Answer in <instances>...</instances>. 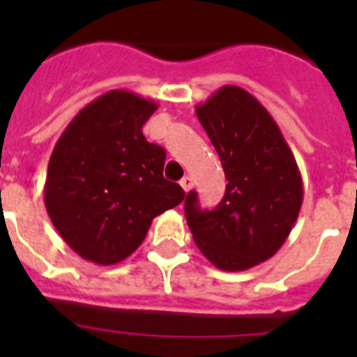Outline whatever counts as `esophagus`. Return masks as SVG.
<instances>
[{"mask_svg": "<svg viewBox=\"0 0 357 357\" xmlns=\"http://www.w3.org/2000/svg\"><path fill=\"white\" fill-rule=\"evenodd\" d=\"M179 185L183 187L185 192H189V190L192 189V187H195V179L190 178V176H185V178L181 179V181H179Z\"/></svg>", "mask_w": 357, "mask_h": 357, "instance_id": "34e87169", "label": "esophagus"}]
</instances>
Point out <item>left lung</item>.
Returning <instances> with one entry per match:
<instances>
[{"label":"left lung","mask_w":357,"mask_h":357,"mask_svg":"<svg viewBox=\"0 0 357 357\" xmlns=\"http://www.w3.org/2000/svg\"><path fill=\"white\" fill-rule=\"evenodd\" d=\"M196 116L228 178L213 211L190 190L185 217L196 246L220 271H248L276 254L298 218L304 189L293 151L271 113L241 86L218 89Z\"/></svg>","instance_id":"1"}]
</instances>
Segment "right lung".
<instances>
[{
	"mask_svg": "<svg viewBox=\"0 0 357 357\" xmlns=\"http://www.w3.org/2000/svg\"><path fill=\"white\" fill-rule=\"evenodd\" d=\"M155 111L151 100L109 91L75 114L53 148L44 204L83 259L116 265L142 244L157 215L183 202L185 190L162 178L167 151L142 135Z\"/></svg>",
	"mask_w": 357,
	"mask_h": 357,
	"instance_id": "right-lung-1",
	"label": "right lung"
}]
</instances>
